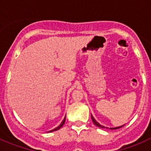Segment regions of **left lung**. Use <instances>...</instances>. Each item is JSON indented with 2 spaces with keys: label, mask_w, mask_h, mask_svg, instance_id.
Masks as SVG:
<instances>
[{
  "label": "left lung",
  "mask_w": 151,
  "mask_h": 151,
  "mask_svg": "<svg viewBox=\"0 0 151 151\" xmlns=\"http://www.w3.org/2000/svg\"><path fill=\"white\" fill-rule=\"evenodd\" d=\"M91 119H92V121H93V122H94V125H97V126H98V127H100V128H105L104 126H103V125H100V124L98 123V122H97V121L95 120V119H94V117L92 116V115H91ZM123 125H122V126H119V127H116V128H110V129H119V128L122 127Z\"/></svg>",
  "instance_id": "left-lung-1"
}]
</instances>
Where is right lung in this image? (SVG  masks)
<instances>
[{
  "mask_svg": "<svg viewBox=\"0 0 151 151\" xmlns=\"http://www.w3.org/2000/svg\"><path fill=\"white\" fill-rule=\"evenodd\" d=\"M65 121H66V116H65V118L63 119V120L62 121V122H61L60 125L59 126H57V128H55V129H52V130L49 131V132H54V131H57V130H58V129H60L61 127H62L63 125V124L65 123Z\"/></svg>",
  "mask_w": 151,
  "mask_h": 151,
  "instance_id": "obj_1",
  "label": "right lung"
}]
</instances>
